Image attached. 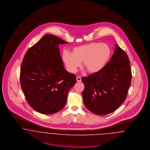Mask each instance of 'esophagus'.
Returning a JSON list of instances; mask_svg holds the SVG:
<instances>
[{
  "mask_svg": "<svg viewBox=\"0 0 150 150\" xmlns=\"http://www.w3.org/2000/svg\"><path fill=\"white\" fill-rule=\"evenodd\" d=\"M76 81H77L78 82H80V81H81V78H80V76H78V77H76Z\"/></svg>",
  "mask_w": 150,
  "mask_h": 150,
  "instance_id": "obj_1",
  "label": "esophagus"
}]
</instances>
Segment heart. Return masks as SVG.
<instances>
[{
  "label": "heart",
  "mask_w": 150,
  "mask_h": 150,
  "mask_svg": "<svg viewBox=\"0 0 150 150\" xmlns=\"http://www.w3.org/2000/svg\"><path fill=\"white\" fill-rule=\"evenodd\" d=\"M112 54L110 47L102 43H91L74 48L72 53L64 51L62 60L69 71L75 73L80 62L92 74L102 70L107 64Z\"/></svg>",
  "instance_id": "1"
}]
</instances>
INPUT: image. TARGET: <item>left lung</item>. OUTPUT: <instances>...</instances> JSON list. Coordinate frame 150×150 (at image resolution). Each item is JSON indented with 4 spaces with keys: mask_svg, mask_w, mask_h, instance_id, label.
Wrapping results in <instances>:
<instances>
[{
    "mask_svg": "<svg viewBox=\"0 0 150 150\" xmlns=\"http://www.w3.org/2000/svg\"><path fill=\"white\" fill-rule=\"evenodd\" d=\"M132 72L127 53L115 44L114 54L100 71L83 77L82 93L86 108L94 114L105 115L115 111L127 98Z\"/></svg>",
    "mask_w": 150,
    "mask_h": 150,
    "instance_id": "obj_1",
    "label": "left lung"
}]
</instances>
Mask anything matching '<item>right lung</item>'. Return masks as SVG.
Masks as SVG:
<instances>
[{
	"mask_svg": "<svg viewBox=\"0 0 150 150\" xmlns=\"http://www.w3.org/2000/svg\"><path fill=\"white\" fill-rule=\"evenodd\" d=\"M67 42L47 34L26 52L21 64L20 83L29 105L43 114H55L64 107L76 76L64 69L58 45Z\"/></svg>",
	"mask_w": 150,
	"mask_h": 150,
	"instance_id": "1",
	"label": "right lung"
}]
</instances>
